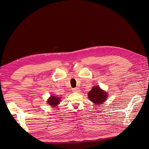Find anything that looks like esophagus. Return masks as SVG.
I'll list each match as a JSON object with an SVG mask.
<instances>
[{"label":"esophagus","instance_id":"1","mask_svg":"<svg viewBox=\"0 0 149 149\" xmlns=\"http://www.w3.org/2000/svg\"><path fill=\"white\" fill-rule=\"evenodd\" d=\"M72 91H73V92H78V91H79V89L78 88H72Z\"/></svg>","mask_w":149,"mask_h":149}]
</instances>
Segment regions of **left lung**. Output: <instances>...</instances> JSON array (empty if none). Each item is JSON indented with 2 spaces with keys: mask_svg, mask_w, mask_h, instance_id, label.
Returning a JSON list of instances; mask_svg holds the SVG:
<instances>
[{
  "mask_svg": "<svg viewBox=\"0 0 149 149\" xmlns=\"http://www.w3.org/2000/svg\"><path fill=\"white\" fill-rule=\"evenodd\" d=\"M88 97L93 102L100 104H102L107 97V94L99 86H94L88 93Z\"/></svg>",
  "mask_w": 149,
  "mask_h": 149,
  "instance_id": "left-lung-1",
  "label": "left lung"
}]
</instances>
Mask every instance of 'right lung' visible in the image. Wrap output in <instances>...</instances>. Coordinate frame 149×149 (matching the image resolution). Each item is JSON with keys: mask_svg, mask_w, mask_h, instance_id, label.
<instances>
[{"mask_svg": "<svg viewBox=\"0 0 149 149\" xmlns=\"http://www.w3.org/2000/svg\"><path fill=\"white\" fill-rule=\"evenodd\" d=\"M60 97L58 98V97H56L55 96H52L50 97L48 99V103L49 105L52 106H56L59 104L60 102Z\"/></svg>", "mask_w": 149, "mask_h": 149, "instance_id": "obj_1", "label": "right lung"}]
</instances>
